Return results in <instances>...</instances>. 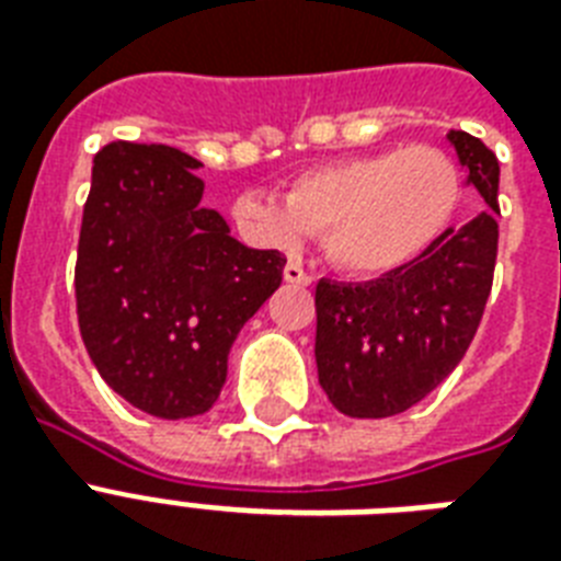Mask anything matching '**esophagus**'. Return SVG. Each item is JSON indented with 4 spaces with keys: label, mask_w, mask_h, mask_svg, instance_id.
I'll use <instances>...</instances> for the list:
<instances>
[{
    "label": "esophagus",
    "mask_w": 561,
    "mask_h": 561,
    "mask_svg": "<svg viewBox=\"0 0 561 561\" xmlns=\"http://www.w3.org/2000/svg\"><path fill=\"white\" fill-rule=\"evenodd\" d=\"M282 279L290 282V285H311V282H314L306 271H302V267H299L297 262L285 264V271H282Z\"/></svg>",
    "instance_id": "obj_1"
}]
</instances>
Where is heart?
<instances>
[{
  "mask_svg": "<svg viewBox=\"0 0 561 561\" xmlns=\"http://www.w3.org/2000/svg\"><path fill=\"white\" fill-rule=\"evenodd\" d=\"M457 203V162L431 145H410L306 171L285 197L238 194L232 218L253 241L279 250L320 232L337 271L383 276L416 262L451 224Z\"/></svg>",
  "mask_w": 561,
  "mask_h": 561,
  "instance_id": "b5f03b06",
  "label": "heart"
}]
</instances>
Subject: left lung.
Wrapping results in <instances>:
<instances>
[{
  "label": "left lung",
  "instance_id": "obj_1",
  "mask_svg": "<svg viewBox=\"0 0 561 561\" xmlns=\"http://www.w3.org/2000/svg\"><path fill=\"white\" fill-rule=\"evenodd\" d=\"M448 145L486 209L381 279L317 282V375L343 416L413 408L460 364L478 332L495 273L501 169L474 136L451 130Z\"/></svg>",
  "mask_w": 561,
  "mask_h": 561
}]
</instances>
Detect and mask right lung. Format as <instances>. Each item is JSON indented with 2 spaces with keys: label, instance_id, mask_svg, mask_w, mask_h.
I'll use <instances>...</instances> for the list:
<instances>
[{
  "label": "right lung",
  "instance_id": "obj_1",
  "mask_svg": "<svg viewBox=\"0 0 561 561\" xmlns=\"http://www.w3.org/2000/svg\"><path fill=\"white\" fill-rule=\"evenodd\" d=\"M203 169L169 145L95 153L75 297L83 346L127 404L201 416L227 381L238 332L282 285L285 259L229 236L203 206Z\"/></svg>",
  "mask_w": 561,
  "mask_h": 561
}]
</instances>
